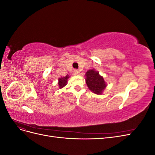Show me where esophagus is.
Instances as JSON below:
<instances>
[{
  "label": "esophagus",
  "mask_w": 155,
  "mask_h": 155,
  "mask_svg": "<svg viewBox=\"0 0 155 155\" xmlns=\"http://www.w3.org/2000/svg\"><path fill=\"white\" fill-rule=\"evenodd\" d=\"M73 74H74V75H75V76H78V75L79 74V72L78 71V70H74V71L73 72Z\"/></svg>",
  "instance_id": "34e87169"
}]
</instances>
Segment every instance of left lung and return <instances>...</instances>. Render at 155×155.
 Returning <instances> with one entry per match:
<instances>
[{"label":"left lung","instance_id":"8db88e82","mask_svg":"<svg viewBox=\"0 0 155 155\" xmlns=\"http://www.w3.org/2000/svg\"><path fill=\"white\" fill-rule=\"evenodd\" d=\"M85 81L89 90L97 95L102 94L107 84L99 72L94 68L88 70L85 74Z\"/></svg>","mask_w":155,"mask_h":155}]
</instances>
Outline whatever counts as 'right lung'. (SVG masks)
<instances>
[{
    "instance_id": "obj_1",
    "label": "right lung",
    "mask_w": 155,
    "mask_h": 155,
    "mask_svg": "<svg viewBox=\"0 0 155 155\" xmlns=\"http://www.w3.org/2000/svg\"><path fill=\"white\" fill-rule=\"evenodd\" d=\"M69 78L70 76L67 74L66 76L64 77L61 76L60 78L58 79V86L60 89L63 88L64 87H65L67 85V81Z\"/></svg>"
}]
</instances>
